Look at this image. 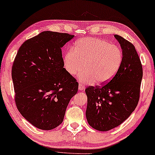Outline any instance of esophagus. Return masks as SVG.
I'll return each instance as SVG.
<instances>
[{"label":"esophagus","mask_w":155,"mask_h":155,"mask_svg":"<svg viewBox=\"0 0 155 155\" xmlns=\"http://www.w3.org/2000/svg\"><path fill=\"white\" fill-rule=\"evenodd\" d=\"M78 88H79V90H84L85 88V87H84V86L82 84L80 83L79 84V87H78Z\"/></svg>","instance_id":"esophagus-1"}]
</instances>
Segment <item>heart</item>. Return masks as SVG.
<instances>
[{
	"label": "heart",
	"instance_id": "obj_1",
	"mask_svg": "<svg viewBox=\"0 0 155 155\" xmlns=\"http://www.w3.org/2000/svg\"><path fill=\"white\" fill-rule=\"evenodd\" d=\"M123 52L120 47L105 40L84 38L75 42L73 49L66 53L63 62L68 73L75 75L84 68L80 82L101 84L110 81L121 67Z\"/></svg>",
	"mask_w": 155,
	"mask_h": 155
}]
</instances>
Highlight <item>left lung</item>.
Returning <instances> with one entry per match:
<instances>
[{"label": "left lung", "mask_w": 155, "mask_h": 155, "mask_svg": "<svg viewBox=\"0 0 155 155\" xmlns=\"http://www.w3.org/2000/svg\"><path fill=\"white\" fill-rule=\"evenodd\" d=\"M121 45L123 61L109 82L85 89L88 103L86 116L91 127L108 131L122 124L135 110L140 97L143 68L135 46L115 35Z\"/></svg>", "instance_id": "1"}]
</instances>
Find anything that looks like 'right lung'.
<instances>
[{
    "label": "right lung",
    "mask_w": 155,
    "mask_h": 155,
    "mask_svg": "<svg viewBox=\"0 0 155 155\" xmlns=\"http://www.w3.org/2000/svg\"><path fill=\"white\" fill-rule=\"evenodd\" d=\"M74 37L43 31L20 47L12 68L14 100L20 114L33 126L52 130L62 124L78 82L66 71L62 48Z\"/></svg>",
    "instance_id": "obj_1"
}]
</instances>
